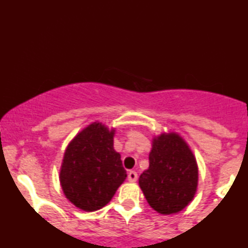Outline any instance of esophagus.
<instances>
[{"label": "esophagus", "mask_w": 248, "mask_h": 248, "mask_svg": "<svg viewBox=\"0 0 248 248\" xmlns=\"http://www.w3.org/2000/svg\"><path fill=\"white\" fill-rule=\"evenodd\" d=\"M138 179V173L135 171H129L128 172V181L129 182H135Z\"/></svg>", "instance_id": "1"}]
</instances>
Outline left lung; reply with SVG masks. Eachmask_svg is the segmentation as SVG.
Returning <instances> with one entry per match:
<instances>
[{"mask_svg": "<svg viewBox=\"0 0 248 248\" xmlns=\"http://www.w3.org/2000/svg\"><path fill=\"white\" fill-rule=\"evenodd\" d=\"M150 166L139 177V186L155 212L170 215L186 207L197 190L199 169L189 146L176 133L153 139Z\"/></svg>", "mask_w": 248, "mask_h": 248, "instance_id": "8db88e82", "label": "left lung"}]
</instances>
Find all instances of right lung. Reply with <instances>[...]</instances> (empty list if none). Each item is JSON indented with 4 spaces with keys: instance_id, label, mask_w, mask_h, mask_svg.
<instances>
[{
    "instance_id": "right-lung-1",
    "label": "right lung",
    "mask_w": 248,
    "mask_h": 248,
    "mask_svg": "<svg viewBox=\"0 0 248 248\" xmlns=\"http://www.w3.org/2000/svg\"><path fill=\"white\" fill-rule=\"evenodd\" d=\"M114 129L93 122L65 150L59 174L62 189L84 212H95L110 202L127 177L121 155L114 150Z\"/></svg>"
}]
</instances>
